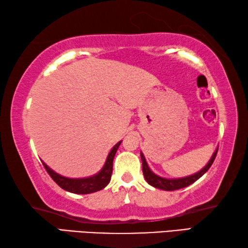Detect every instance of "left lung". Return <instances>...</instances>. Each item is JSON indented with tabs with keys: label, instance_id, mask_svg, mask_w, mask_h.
<instances>
[{
	"label": "left lung",
	"instance_id": "obj_1",
	"mask_svg": "<svg viewBox=\"0 0 248 248\" xmlns=\"http://www.w3.org/2000/svg\"><path fill=\"white\" fill-rule=\"evenodd\" d=\"M217 153H218V149H216L211 159L209 160V162H208L206 164V167L202 168L201 171L189 176L181 177V179H166V177H161L157 174H155V173L149 169L148 164H147L144 155L140 153V158L142 162V173H144V176L146 181L148 182V184L154 186L155 188L163 189V190H176L180 188H184L186 186L193 184L195 181H197L199 177H202L208 170H209L211 164L215 161Z\"/></svg>",
	"mask_w": 248,
	"mask_h": 248
}]
</instances>
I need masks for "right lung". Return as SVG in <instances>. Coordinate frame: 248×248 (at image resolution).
Returning a JSON list of instances; mask_svg holds the SVG:
<instances>
[{
	"instance_id": "obj_1",
	"label": "right lung",
	"mask_w": 248,
	"mask_h": 248,
	"mask_svg": "<svg viewBox=\"0 0 248 248\" xmlns=\"http://www.w3.org/2000/svg\"><path fill=\"white\" fill-rule=\"evenodd\" d=\"M121 142L122 140L117 142V144L113 147L101 170H100L97 174L89 177H84V179H69V177L62 176L54 172L53 170H51L45 162H42V164L43 167L46 168V172L49 173V175L52 177V180H53L61 188L74 194H91L98 192V190H101L110 183L113 170V159H114V155L116 154L117 148H119L121 145Z\"/></svg>"
}]
</instances>
